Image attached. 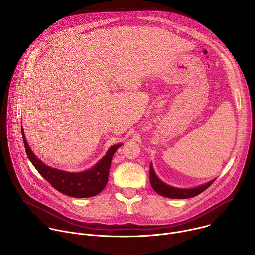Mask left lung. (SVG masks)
I'll return each mask as SVG.
<instances>
[{
    "label": "left lung",
    "instance_id": "obj_1",
    "mask_svg": "<svg viewBox=\"0 0 255 255\" xmlns=\"http://www.w3.org/2000/svg\"><path fill=\"white\" fill-rule=\"evenodd\" d=\"M149 179H150V185H151L152 189L157 194H159L162 197L170 198V199H189V198L196 197V196L200 195L201 193H203L205 190H207L213 184V181L215 180V179H213L205 185H201V186H199L197 188H193V189L174 188V187L164 184L161 179L158 178V176L156 175V173L153 169L152 163H150Z\"/></svg>",
    "mask_w": 255,
    "mask_h": 255
}]
</instances>
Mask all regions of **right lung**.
<instances>
[{"instance_id":"add662e5","label":"right lung","mask_w":255,"mask_h":255,"mask_svg":"<svg viewBox=\"0 0 255 255\" xmlns=\"http://www.w3.org/2000/svg\"><path fill=\"white\" fill-rule=\"evenodd\" d=\"M24 146L27 156L34 167L48 183L58 192L74 198H90L101 193L108 183L111 161L116 150L122 146V143L113 145L93 167L80 172H69L50 167L36 156L25 138L23 127L21 126Z\"/></svg>"}]
</instances>
